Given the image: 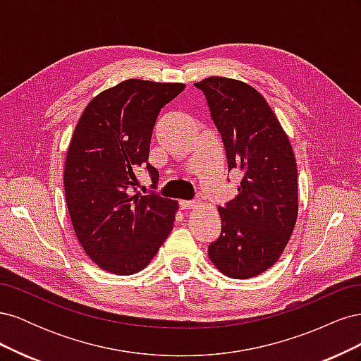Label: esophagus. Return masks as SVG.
Returning <instances> with one entry per match:
<instances>
[{"label":"esophagus","instance_id":"34e87169","mask_svg":"<svg viewBox=\"0 0 361 361\" xmlns=\"http://www.w3.org/2000/svg\"><path fill=\"white\" fill-rule=\"evenodd\" d=\"M179 206H180V209H182V211H190V209H192V207H197V206H199V203H197V202H187V200H182V202H179Z\"/></svg>","mask_w":361,"mask_h":361}]
</instances>
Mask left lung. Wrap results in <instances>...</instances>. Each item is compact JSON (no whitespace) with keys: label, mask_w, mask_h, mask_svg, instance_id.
Returning a JSON list of instances; mask_svg holds the SVG:
<instances>
[{"label":"left lung","mask_w":361,"mask_h":361,"mask_svg":"<svg viewBox=\"0 0 361 361\" xmlns=\"http://www.w3.org/2000/svg\"><path fill=\"white\" fill-rule=\"evenodd\" d=\"M195 87L221 133L228 170L243 173L236 197L218 207L221 235L207 255L227 277H256L280 259L297 223V161L288 134L255 87L224 76Z\"/></svg>","instance_id":"obj_1"}]
</instances>
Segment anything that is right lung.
<instances>
[{"mask_svg":"<svg viewBox=\"0 0 361 361\" xmlns=\"http://www.w3.org/2000/svg\"><path fill=\"white\" fill-rule=\"evenodd\" d=\"M182 82L126 80L87 104L64 161V194L76 238L94 264L117 276L145 269L173 228L179 204L154 194H129L135 171L150 166L157 117Z\"/></svg>","mask_w":361,"mask_h":361,"instance_id":"obj_1","label":"right lung"}]
</instances>
